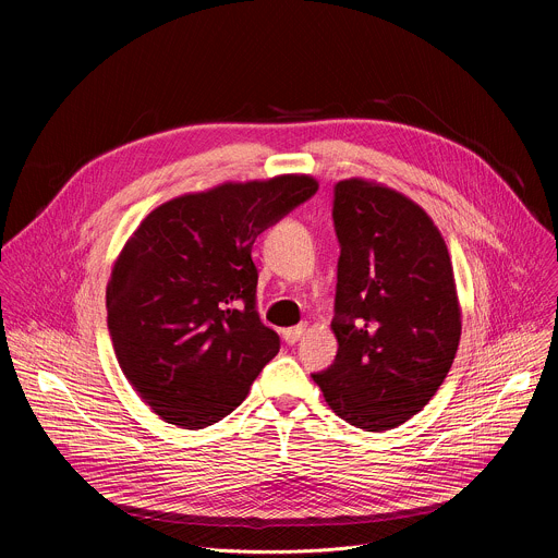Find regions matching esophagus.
<instances>
[{
  "mask_svg": "<svg viewBox=\"0 0 558 558\" xmlns=\"http://www.w3.org/2000/svg\"><path fill=\"white\" fill-rule=\"evenodd\" d=\"M304 331H306V327H304V325H300V327H291V329H284V331H282V338H284V342H287V344H295V342L304 336Z\"/></svg>",
  "mask_w": 558,
  "mask_h": 558,
  "instance_id": "esophagus-1",
  "label": "esophagus"
}]
</instances>
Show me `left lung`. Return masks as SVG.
Returning a JSON list of instances; mask_svg holds the SVG:
<instances>
[{
	"mask_svg": "<svg viewBox=\"0 0 558 558\" xmlns=\"http://www.w3.org/2000/svg\"><path fill=\"white\" fill-rule=\"evenodd\" d=\"M333 222L338 355L311 377L338 417L381 433L417 415L452 366L461 338L452 263L433 218L384 183L340 181Z\"/></svg>",
	"mask_w": 558,
	"mask_h": 558,
	"instance_id": "1",
	"label": "left lung"
}]
</instances>
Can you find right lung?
Instances as JSON below:
<instances>
[{
    "label": "right lung",
    "mask_w": 558,
    "mask_h": 558,
    "mask_svg": "<svg viewBox=\"0 0 558 558\" xmlns=\"http://www.w3.org/2000/svg\"><path fill=\"white\" fill-rule=\"evenodd\" d=\"M317 192L308 174L222 183L151 209L114 260L108 329L119 366L168 424L241 407L280 338L256 311V238Z\"/></svg>",
    "instance_id": "right-lung-1"
}]
</instances>
